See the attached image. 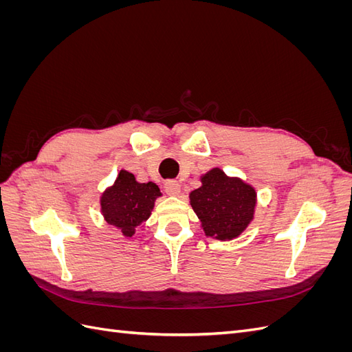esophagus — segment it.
<instances>
[{
  "label": "esophagus",
  "mask_w": 352,
  "mask_h": 352,
  "mask_svg": "<svg viewBox=\"0 0 352 352\" xmlns=\"http://www.w3.org/2000/svg\"><path fill=\"white\" fill-rule=\"evenodd\" d=\"M164 192L167 195H177L180 192V185L179 182H176V180H166L164 182Z\"/></svg>",
  "instance_id": "obj_1"
}]
</instances>
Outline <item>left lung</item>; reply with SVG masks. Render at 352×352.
Segmentation results:
<instances>
[{
    "label": "left lung",
    "instance_id": "8db88e82",
    "mask_svg": "<svg viewBox=\"0 0 352 352\" xmlns=\"http://www.w3.org/2000/svg\"><path fill=\"white\" fill-rule=\"evenodd\" d=\"M201 184L189 194V199L206 236L219 241L238 238L254 219L255 189L219 167L202 176Z\"/></svg>",
    "mask_w": 352,
    "mask_h": 352
}]
</instances>
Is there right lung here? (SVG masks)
<instances>
[{
	"mask_svg": "<svg viewBox=\"0 0 352 352\" xmlns=\"http://www.w3.org/2000/svg\"><path fill=\"white\" fill-rule=\"evenodd\" d=\"M162 192L155 184H140L127 170H120L114 184L104 190L100 204L109 225L131 239L144 221L151 216L154 202Z\"/></svg>",
	"mask_w": 352,
	"mask_h": 352,
	"instance_id": "1",
	"label": "right lung"
}]
</instances>
